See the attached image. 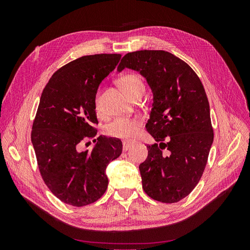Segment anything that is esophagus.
Wrapping results in <instances>:
<instances>
[{"instance_id":"34e87169","label":"esophagus","mask_w":250,"mask_h":250,"mask_svg":"<svg viewBox=\"0 0 250 250\" xmlns=\"http://www.w3.org/2000/svg\"><path fill=\"white\" fill-rule=\"evenodd\" d=\"M131 147H132V143L127 142V141L123 142V151H124V152H126V151L129 150Z\"/></svg>"}]
</instances>
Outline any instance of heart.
I'll use <instances>...</instances> for the list:
<instances>
[{
    "mask_svg": "<svg viewBox=\"0 0 250 250\" xmlns=\"http://www.w3.org/2000/svg\"><path fill=\"white\" fill-rule=\"evenodd\" d=\"M120 86L124 89V92L130 98L138 93L144 92V82L142 78L137 74H125L119 79ZM95 109L100 112L101 105L99 94L95 97ZM142 127V121L139 119H128V118H117L105 126V133L108 137L131 140L137 137Z\"/></svg>",
    "mask_w": 250,
    "mask_h": 250,
    "instance_id": "1",
    "label": "heart"
}]
</instances>
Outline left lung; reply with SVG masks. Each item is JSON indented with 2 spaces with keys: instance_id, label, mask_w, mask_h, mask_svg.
<instances>
[{
  "instance_id": "8db88e82",
  "label": "left lung",
  "mask_w": 250,
  "mask_h": 250,
  "mask_svg": "<svg viewBox=\"0 0 250 250\" xmlns=\"http://www.w3.org/2000/svg\"><path fill=\"white\" fill-rule=\"evenodd\" d=\"M125 67L140 72L153 94L146 129L160 144L147 146L139 167L143 188L154 200L178 202L199 183L214 141L206 90L190 65L163 50L127 53L118 71Z\"/></svg>"
}]
</instances>
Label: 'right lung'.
I'll list each match as a JSON object with an SVG mask.
<instances>
[{
    "label": "right lung",
    "mask_w": 250,
    "mask_h": 250,
    "mask_svg": "<svg viewBox=\"0 0 250 250\" xmlns=\"http://www.w3.org/2000/svg\"><path fill=\"white\" fill-rule=\"evenodd\" d=\"M120 59L121 54L75 59L53 74L42 90L31 141L44 184L66 204L80 208L101 198L108 185L106 167L122 153V142L102 135L93 149L80 150L97 133L98 87Z\"/></svg>",
    "instance_id": "obj_1"
}]
</instances>
